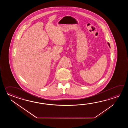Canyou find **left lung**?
I'll use <instances>...</instances> for the list:
<instances>
[{
    "mask_svg": "<svg viewBox=\"0 0 128 128\" xmlns=\"http://www.w3.org/2000/svg\"><path fill=\"white\" fill-rule=\"evenodd\" d=\"M108 45L109 47H110V44H109V43H108Z\"/></svg>",
    "mask_w": 128,
    "mask_h": 128,
    "instance_id": "1",
    "label": "left lung"
}]
</instances>
